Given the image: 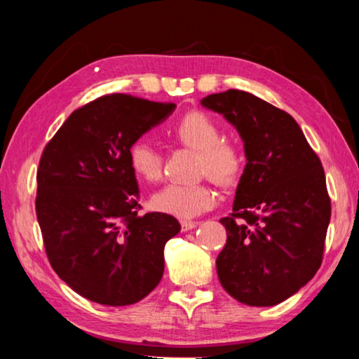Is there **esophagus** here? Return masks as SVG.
I'll list each match as a JSON object with an SVG mask.
<instances>
[{
  "instance_id": "obj_1",
  "label": "esophagus",
  "mask_w": 359,
  "mask_h": 359,
  "mask_svg": "<svg viewBox=\"0 0 359 359\" xmlns=\"http://www.w3.org/2000/svg\"><path fill=\"white\" fill-rule=\"evenodd\" d=\"M196 226H198V222H195V221H182L180 222L182 232H189V231H191V229H195Z\"/></svg>"
}]
</instances>
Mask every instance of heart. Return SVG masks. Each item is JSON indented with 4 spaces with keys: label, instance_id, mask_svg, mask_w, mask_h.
Wrapping results in <instances>:
<instances>
[{
    "label": "heart",
    "instance_id": "1",
    "mask_svg": "<svg viewBox=\"0 0 359 359\" xmlns=\"http://www.w3.org/2000/svg\"><path fill=\"white\" fill-rule=\"evenodd\" d=\"M170 137L180 145L200 153L198 169L219 185H232L243 169V156L232 142L221 140L217 122L201 111H190L170 128ZM128 163L133 172L147 182H156L163 175L164 159L159 149L145 138L128 148ZM217 194L208 182L200 184H169L154 191L153 210L179 219L200 216L216 205Z\"/></svg>",
    "mask_w": 359,
    "mask_h": 359
}]
</instances>
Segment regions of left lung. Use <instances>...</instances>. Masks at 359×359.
<instances>
[{
    "label": "left lung",
    "mask_w": 359,
    "mask_h": 359,
    "mask_svg": "<svg viewBox=\"0 0 359 359\" xmlns=\"http://www.w3.org/2000/svg\"><path fill=\"white\" fill-rule=\"evenodd\" d=\"M201 106L222 114L243 140L245 165L226 247L216 259L229 295L274 306L313 279L323 263L330 198L323 164L297 121L242 90L212 93Z\"/></svg>",
    "instance_id": "left-lung-1"
}]
</instances>
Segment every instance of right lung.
Masks as SVG:
<instances>
[{
    "label": "right lung",
    "instance_id": "1",
    "mask_svg": "<svg viewBox=\"0 0 359 359\" xmlns=\"http://www.w3.org/2000/svg\"><path fill=\"white\" fill-rule=\"evenodd\" d=\"M174 103L112 93L67 117L43 149L35 210L57 276L90 302L127 306L154 290L174 216H138L128 148L172 114Z\"/></svg>",
    "mask_w": 359,
    "mask_h": 359
}]
</instances>
